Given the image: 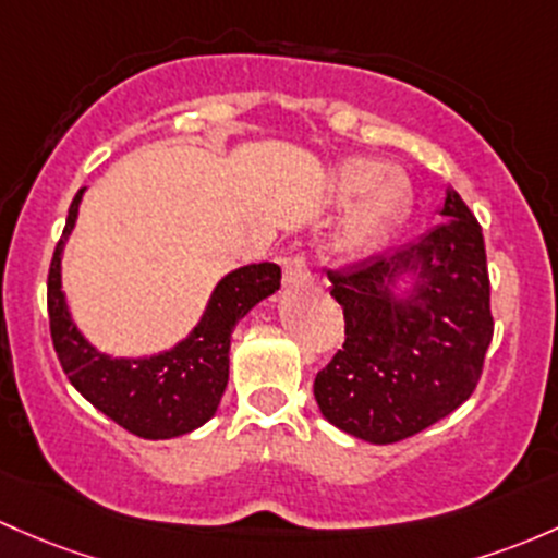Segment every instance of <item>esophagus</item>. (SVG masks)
<instances>
[{
    "instance_id": "obj_1",
    "label": "esophagus",
    "mask_w": 558,
    "mask_h": 558,
    "mask_svg": "<svg viewBox=\"0 0 558 558\" xmlns=\"http://www.w3.org/2000/svg\"><path fill=\"white\" fill-rule=\"evenodd\" d=\"M307 278H310V264L302 254L289 256V259L283 262V280H286V283L294 286V283H302V280H307Z\"/></svg>"
}]
</instances>
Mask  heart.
I'll list each match as a JSON object with an SVG mask.
<instances>
[{
  "label": "heart",
  "mask_w": 558,
  "mask_h": 558,
  "mask_svg": "<svg viewBox=\"0 0 558 558\" xmlns=\"http://www.w3.org/2000/svg\"><path fill=\"white\" fill-rule=\"evenodd\" d=\"M333 192L339 201H357L350 225L344 230V248L361 251L377 243L396 225L412 201V186L407 175L396 168H387L379 160L355 157L333 173Z\"/></svg>",
  "instance_id": "heart-1"
}]
</instances>
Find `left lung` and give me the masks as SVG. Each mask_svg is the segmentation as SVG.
<instances>
[{
    "label": "left lung",
    "mask_w": 558,
    "mask_h": 558,
    "mask_svg": "<svg viewBox=\"0 0 558 558\" xmlns=\"http://www.w3.org/2000/svg\"><path fill=\"white\" fill-rule=\"evenodd\" d=\"M449 221L417 243L328 269L342 304L344 344L315 377L324 417L350 436L396 444L444 420L476 390L495 333L484 234L457 192ZM421 272L414 303L392 305L396 268Z\"/></svg>",
    "instance_id": "left-lung-1"
}]
</instances>
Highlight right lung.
<instances>
[{
    "mask_svg": "<svg viewBox=\"0 0 558 558\" xmlns=\"http://www.w3.org/2000/svg\"><path fill=\"white\" fill-rule=\"evenodd\" d=\"M82 192L85 186L69 205L66 227L47 272V315L58 361L69 383L133 436L151 441L184 436L214 417L230 379L232 328L256 302L280 289V267L262 262L227 275L216 286L201 326L171 353L141 361L101 355L80 337L61 291V251L77 219Z\"/></svg>",
    "mask_w": 558,
    "mask_h": 558,
    "instance_id": "1",
    "label": "right lung"
}]
</instances>
